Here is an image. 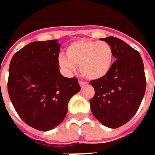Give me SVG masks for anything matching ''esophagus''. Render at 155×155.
I'll use <instances>...</instances> for the list:
<instances>
[{
	"mask_svg": "<svg viewBox=\"0 0 155 155\" xmlns=\"http://www.w3.org/2000/svg\"><path fill=\"white\" fill-rule=\"evenodd\" d=\"M79 84H80L81 87H84V86L87 85V82L86 81H79Z\"/></svg>",
	"mask_w": 155,
	"mask_h": 155,
	"instance_id": "obj_1",
	"label": "esophagus"
}]
</instances>
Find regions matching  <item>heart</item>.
Listing matches in <instances>:
<instances>
[{
    "label": "heart",
    "mask_w": 155,
    "mask_h": 155,
    "mask_svg": "<svg viewBox=\"0 0 155 155\" xmlns=\"http://www.w3.org/2000/svg\"><path fill=\"white\" fill-rule=\"evenodd\" d=\"M65 57L59 58V64L64 71L71 73L75 70V66H80L84 77L98 80L111 70L114 52L106 41H79L66 48Z\"/></svg>",
    "instance_id": "obj_1"
}]
</instances>
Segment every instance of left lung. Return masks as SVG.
Masks as SVG:
<instances>
[{
    "label": "left lung",
    "instance_id": "obj_1",
    "mask_svg": "<svg viewBox=\"0 0 155 155\" xmlns=\"http://www.w3.org/2000/svg\"><path fill=\"white\" fill-rule=\"evenodd\" d=\"M115 61L105 77L93 80L95 96L91 99L94 117L111 129L127 123L138 110L146 92V75L138 51L122 40L109 36Z\"/></svg>",
    "mask_w": 155,
    "mask_h": 155
}]
</instances>
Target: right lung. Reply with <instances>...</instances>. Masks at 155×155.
Returning <instances> with one entry per match:
<instances>
[{"mask_svg":"<svg viewBox=\"0 0 155 155\" xmlns=\"http://www.w3.org/2000/svg\"><path fill=\"white\" fill-rule=\"evenodd\" d=\"M57 40L33 41L11 58L8 92L15 110L27 125L47 131L59 125L71 97L80 91L78 79L59 71Z\"/></svg>","mask_w":155,"mask_h":155,"instance_id":"obj_1","label":"right lung"}]
</instances>
